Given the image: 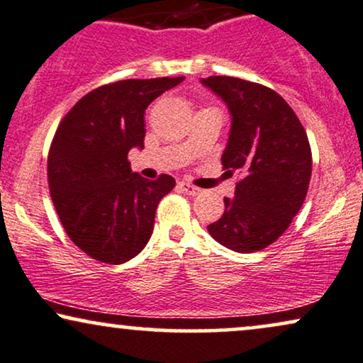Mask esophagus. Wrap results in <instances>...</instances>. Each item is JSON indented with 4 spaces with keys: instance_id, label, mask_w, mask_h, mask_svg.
<instances>
[{
    "instance_id": "esophagus-1",
    "label": "esophagus",
    "mask_w": 363,
    "mask_h": 363,
    "mask_svg": "<svg viewBox=\"0 0 363 363\" xmlns=\"http://www.w3.org/2000/svg\"><path fill=\"white\" fill-rule=\"evenodd\" d=\"M177 186H179V189H181V191H184L186 194H189V196H197V194H199V192H201L199 187L192 186V184H189V182H184V181H182V182H179Z\"/></svg>"
}]
</instances>
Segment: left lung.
Returning <instances> with one entry per match:
<instances>
[{
	"label": "left lung",
	"instance_id": "1",
	"mask_svg": "<svg viewBox=\"0 0 363 363\" xmlns=\"http://www.w3.org/2000/svg\"><path fill=\"white\" fill-rule=\"evenodd\" d=\"M201 84L231 116L224 169L246 172L208 231L228 250L255 253L277 241L303 204L311 177L308 137L290 105L268 86L235 77H208Z\"/></svg>",
	"mask_w": 363,
	"mask_h": 363
}]
</instances>
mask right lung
<instances>
[{
    "mask_svg": "<svg viewBox=\"0 0 363 363\" xmlns=\"http://www.w3.org/2000/svg\"><path fill=\"white\" fill-rule=\"evenodd\" d=\"M182 80L99 86L58 125L48 154L50 194L67 235L90 258L125 263L152 236L155 209L176 181L167 174L149 181L132 172L127 154L144 149L149 104Z\"/></svg>",
    "mask_w": 363,
    "mask_h": 363,
    "instance_id": "obj_1",
    "label": "right lung"
}]
</instances>
